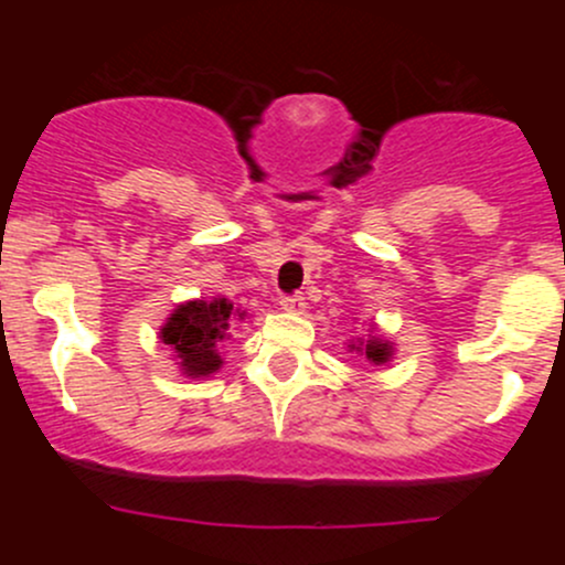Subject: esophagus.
<instances>
[{"label":"esophagus","instance_id":"1","mask_svg":"<svg viewBox=\"0 0 565 565\" xmlns=\"http://www.w3.org/2000/svg\"><path fill=\"white\" fill-rule=\"evenodd\" d=\"M278 303H281L284 311H292V315H300V311L306 309V298H303V295H284V298L278 300Z\"/></svg>","mask_w":565,"mask_h":565}]
</instances>
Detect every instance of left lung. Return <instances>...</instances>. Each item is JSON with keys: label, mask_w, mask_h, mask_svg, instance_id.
<instances>
[{"label": "left lung", "mask_w": 565, "mask_h": 565, "mask_svg": "<svg viewBox=\"0 0 565 565\" xmlns=\"http://www.w3.org/2000/svg\"><path fill=\"white\" fill-rule=\"evenodd\" d=\"M352 350H355V347H352ZM363 350H366L369 361H374V363H385V361H388V355H391L388 344H383V341H377V339L369 341V344L363 347Z\"/></svg>", "instance_id": "obj_1"}]
</instances>
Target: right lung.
<instances>
[{
  "instance_id": "1",
  "label": "right lung",
  "mask_w": 565,
  "mask_h": 565,
  "mask_svg": "<svg viewBox=\"0 0 565 565\" xmlns=\"http://www.w3.org/2000/svg\"><path fill=\"white\" fill-rule=\"evenodd\" d=\"M232 303L226 298L215 300H191L180 306L169 322L163 324L161 341L174 350L182 372L188 377H204L221 366L218 341L226 339L230 330Z\"/></svg>"
}]
</instances>
